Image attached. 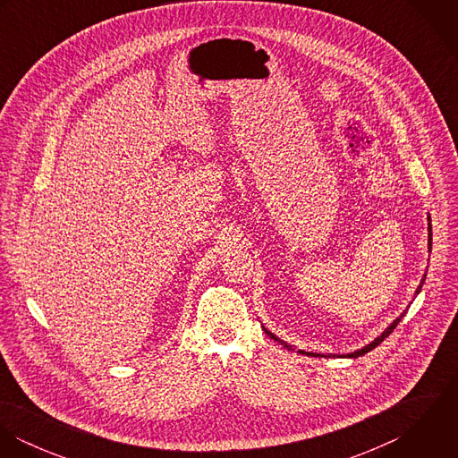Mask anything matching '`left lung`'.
I'll return each mask as SVG.
<instances>
[{
    "instance_id": "1",
    "label": "left lung",
    "mask_w": 458,
    "mask_h": 458,
    "mask_svg": "<svg viewBox=\"0 0 458 458\" xmlns=\"http://www.w3.org/2000/svg\"><path fill=\"white\" fill-rule=\"evenodd\" d=\"M428 222H430V216H428ZM428 252H432V225H430V224H428ZM425 276H427V275H423V278H421V282H420V285H418V289H416V294H420V291H421V285H423V282H425ZM403 314H405V312H403ZM403 314H400V316H398V318L393 321L392 325L386 327V329H385V331H383V333H381L377 338H374V340H372L370 344H367L365 347H361V349H358V351H354V352H349V354H345V358H358V356H363L365 352H370L372 349H376V347H377V345H379V344H381V342H383L386 336H390V333H392L393 329L396 327V325L400 323V319L403 318ZM262 329H264V331H266V335H269L273 340L280 342V344H282L285 349H289V351H294V349H293V347H291L287 342L280 340L278 336H275V335H273L271 331H267L266 327H262ZM298 352H300V354H307V356H316V358H318V356H323V354H318V352H307V351H301V349H298Z\"/></svg>"
}]
</instances>
